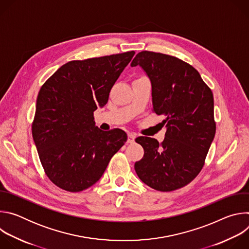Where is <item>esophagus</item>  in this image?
Here are the masks:
<instances>
[{"label":"esophagus","instance_id":"obj_1","mask_svg":"<svg viewBox=\"0 0 249 249\" xmlns=\"http://www.w3.org/2000/svg\"><path fill=\"white\" fill-rule=\"evenodd\" d=\"M135 139H136V134H134V133H129V134H128V140H127V142H128L129 144L134 143Z\"/></svg>","mask_w":249,"mask_h":249}]
</instances>
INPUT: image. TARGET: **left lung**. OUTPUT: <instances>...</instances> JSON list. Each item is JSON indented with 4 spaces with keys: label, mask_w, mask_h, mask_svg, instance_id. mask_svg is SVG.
Masks as SVG:
<instances>
[{
    "label": "left lung",
    "mask_w": 249,
    "mask_h": 249,
    "mask_svg": "<svg viewBox=\"0 0 249 249\" xmlns=\"http://www.w3.org/2000/svg\"><path fill=\"white\" fill-rule=\"evenodd\" d=\"M144 70L152 85L153 110L163 115L162 143L138 137L143 159L135 162L139 178L162 192L179 189L201 171L216 134L214 96L198 71L165 54L142 51L131 63Z\"/></svg>",
    "instance_id": "left-lung-1"
}]
</instances>
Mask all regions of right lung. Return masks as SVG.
I'll return each instance as SVG.
<instances>
[{
	"instance_id": "obj_1",
	"label": "right lung",
	"mask_w": 249,
	"mask_h": 249,
	"mask_svg": "<svg viewBox=\"0 0 249 249\" xmlns=\"http://www.w3.org/2000/svg\"><path fill=\"white\" fill-rule=\"evenodd\" d=\"M134 54L68 62L41 87L32 137L48 178L61 189L80 192L92 186L127 141L121 129L96 127L93 112L107 103Z\"/></svg>"
}]
</instances>
